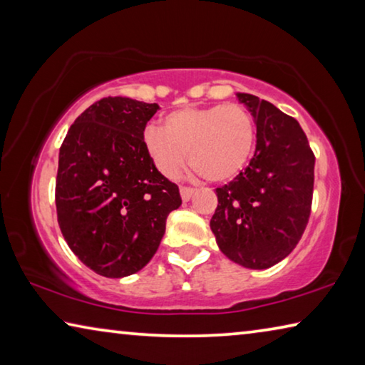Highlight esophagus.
Segmentation results:
<instances>
[{"label":"esophagus","instance_id":"34e87169","mask_svg":"<svg viewBox=\"0 0 365 365\" xmlns=\"http://www.w3.org/2000/svg\"><path fill=\"white\" fill-rule=\"evenodd\" d=\"M195 193V188L191 187H180V195H182V200L183 201H190L191 196Z\"/></svg>","mask_w":365,"mask_h":365}]
</instances>
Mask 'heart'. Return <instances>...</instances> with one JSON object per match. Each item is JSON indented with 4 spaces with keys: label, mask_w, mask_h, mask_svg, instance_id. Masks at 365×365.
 <instances>
[{
    "label": "heart",
    "mask_w": 365,
    "mask_h": 365,
    "mask_svg": "<svg viewBox=\"0 0 365 365\" xmlns=\"http://www.w3.org/2000/svg\"><path fill=\"white\" fill-rule=\"evenodd\" d=\"M143 145L160 174L174 178L187 160L207 182H227L245 169L256 145V120L242 104L183 108L148 125Z\"/></svg>",
    "instance_id": "b5f03b06"
}]
</instances>
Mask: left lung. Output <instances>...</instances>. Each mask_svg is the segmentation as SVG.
<instances>
[{
	"label": "left lung",
	"mask_w": 365,
	"mask_h": 365,
	"mask_svg": "<svg viewBox=\"0 0 365 365\" xmlns=\"http://www.w3.org/2000/svg\"><path fill=\"white\" fill-rule=\"evenodd\" d=\"M238 98L256 119V151L248 168L215 188L211 230L233 262L267 269L285 259L306 230L316 156L294 117L255 95Z\"/></svg>",
	"instance_id": "obj_1"
}]
</instances>
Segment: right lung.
I'll return each mask as SVG.
<instances>
[{
  "label": "right lung",
  "mask_w": 365,
  "mask_h": 365,
  "mask_svg": "<svg viewBox=\"0 0 365 365\" xmlns=\"http://www.w3.org/2000/svg\"><path fill=\"white\" fill-rule=\"evenodd\" d=\"M156 103L108 96L72 123L59 150L56 212L80 261L109 279L151 261L168 215L182 205L178 187L153 164L143 145Z\"/></svg>",
  "instance_id": "add662e5"
}]
</instances>
